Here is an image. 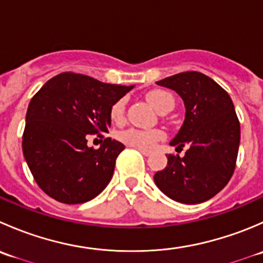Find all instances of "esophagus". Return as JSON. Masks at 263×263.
Instances as JSON below:
<instances>
[{
  "label": "esophagus",
  "instance_id": "1",
  "mask_svg": "<svg viewBox=\"0 0 263 263\" xmlns=\"http://www.w3.org/2000/svg\"><path fill=\"white\" fill-rule=\"evenodd\" d=\"M139 150L141 151L142 155H145V156H150L151 155V151L150 150H142V148H139Z\"/></svg>",
  "mask_w": 263,
  "mask_h": 263
}]
</instances>
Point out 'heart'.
Instances as JSON below:
<instances>
[{"label": "heart", "instance_id": "obj_1", "mask_svg": "<svg viewBox=\"0 0 263 263\" xmlns=\"http://www.w3.org/2000/svg\"><path fill=\"white\" fill-rule=\"evenodd\" d=\"M147 102L153 108H155L158 112H160L163 108L169 107L174 104V99L169 92L164 90H153L146 95ZM124 115V100L121 99L113 104L110 109V117L115 122L122 121ZM119 141L128 146L148 150L155 146L156 142L165 139V134L161 129H140V128H127L118 134Z\"/></svg>", "mask_w": 263, "mask_h": 263}]
</instances>
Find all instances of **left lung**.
Here are the masks:
<instances>
[{"label": "left lung", "instance_id": "1", "mask_svg": "<svg viewBox=\"0 0 263 263\" xmlns=\"http://www.w3.org/2000/svg\"><path fill=\"white\" fill-rule=\"evenodd\" d=\"M174 90L185 107L184 122L171 141L184 156L168 155L154 182L169 198L187 205L205 202L232 178L240 141V124L229 94L213 79L196 71L156 82Z\"/></svg>", "mask_w": 263, "mask_h": 263}]
</instances>
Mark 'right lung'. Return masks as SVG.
I'll return each mask as SVG.
<instances>
[{
    "label": "right lung",
    "instance_id": "add662e5",
    "mask_svg": "<svg viewBox=\"0 0 263 263\" xmlns=\"http://www.w3.org/2000/svg\"><path fill=\"white\" fill-rule=\"evenodd\" d=\"M132 87L62 72L31 98L23 153L34 179L49 197L68 205L84 203L107 187L124 145L107 137L99 148H92L87 136L109 132L113 104Z\"/></svg>",
    "mask_w": 263,
    "mask_h": 263
}]
</instances>
